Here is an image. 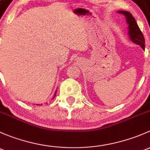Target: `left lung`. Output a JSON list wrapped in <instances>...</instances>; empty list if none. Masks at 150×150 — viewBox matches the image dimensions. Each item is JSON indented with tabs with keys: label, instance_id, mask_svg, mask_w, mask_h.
I'll list each match as a JSON object with an SVG mask.
<instances>
[{
	"label": "left lung",
	"instance_id": "obj_1",
	"mask_svg": "<svg viewBox=\"0 0 150 150\" xmlns=\"http://www.w3.org/2000/svg\"><path fill=\"white\" fill-rule=\"evenodd\" d=\"M118 13L125 15V18H126V22L128 24V35H129L131 41L144 49V38L143 34H142V31L140 30L137 22H136V19H134L132 14L130 12L125 11H118Z\"/></svg>",
	"mask_w": 150,
	"mask_h": 150
}]
</instances>
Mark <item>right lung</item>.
<instances>
[{"instance_id":"right-lung-1","label":"right lung","mask_w":150,"mask_h":150,"mask_svg":"<svg viewBox=\"0 0 150 150\" xmlns=\"http://www.w3.org/2000/svg\"><path fill=\"white\" fill-rule=\"evenodd\" d=\"M56 93H57V91L55 92V94L54 95V97H53V99H54V98H55V96H56Z\"/></svg>"}]
</instances>
